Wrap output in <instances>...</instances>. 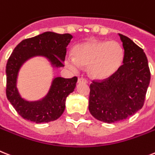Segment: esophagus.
Returning <instances> with one entry per match:
<instances>
[{"label":"esophagus","mask_w":155,"mask_h":155,"mask_svg":"<svg viewBox=\"0 0 155 155\" xmlns=\"http://www.w3.org/2000/svg\"><path fill=\"white\" fill-rule=\"evenodd\" d=\"M78 83L79 84H81V83H84V84H87V80L85 79V78H83V77H80L78 79Z\"/></svg>","instance_id":"obj_1"}]
</instances>
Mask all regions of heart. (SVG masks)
I'll return each mask as SVG.
<instances>
[{"mask_svg":"<svg viewBox=\"0 0 155 155\" xmlns=\"http://www.w3.org/2000/svg\"><path fill=\"white\" fill-rule=\"evenodd\" d=\"M72 56H68L65 64L76 71L80 66H88L89 75L95 79H106L116 72L123 64L124 50L115 41L91 40L74 47Z\"/></svg>","mask_w":155,"mask_h":155,"instance_id":"heart-1","label":"heart"}]
</instances>
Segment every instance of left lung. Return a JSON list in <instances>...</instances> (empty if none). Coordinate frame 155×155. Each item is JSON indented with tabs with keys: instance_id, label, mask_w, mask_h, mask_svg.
Returning a JSON list of instances; mask_svg holds the SVG:
<instances>
[{
	"instance_id": "obj_1",
	"label": "left lung",
	"mask_w": 155,
	"mask_h": 155,
	"mask_svg": "<svg viewBox=\"0 0 155 155\" xmlns=\"http://www.w3.org/2000/svg\"><path fill=\"white\" fill-rule=\"evenodd\" d=\"M124 57L119 70L90 85L89 111L107 123L127 119L143 107L150 80L148 60L144 51L127 36L119 34Z\"/></svg>"
}]
</instances>
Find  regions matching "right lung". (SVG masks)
Here are the masks:
<instances>
[{"label":"right lung","instance_id":"right-lung-1","mask_svg":"<svg viewBox=\"0 0 155 155\" xmlns=\"http://www.w3.org/2000/svg\"><path fill=\"white\" fill-rule=\"evenodd\" d=\"M73 36L71 34L46 32L25 39L16 45L6 64V95L15 110L25 119L36 123H49L60 118L65 109L68 95L74 91L77 77H56L48 93L38 101L22 99L16 88L19 70L24 63L36 56H45L55 68L64 67L67 46Z\"/></svg>","mask_w":155,"mask_h":155}]
</instances>
